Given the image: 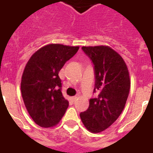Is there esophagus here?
Masks as SVG:
<instances>
[{"label": "esophagus", "instance_id": "obj_1", "mask_svg": "<svg viewBox=\"0 0 153 153\" xmlns=\"http://www.w3.org/2000/svg\"><path fill=\"white\" fill-rule=\"evenodd\" d=\"M76 98H77V97H76V96H74V97H73L71 99H72V100L74 102V101L76 100Z\"/></svg>", "mask_w": 153, "mask_h": 153}]
</instances>
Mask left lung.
I'll use <instances>...</instances> for the list:
<instances>
[{
    "label": "left lung",
    "instance_id": "obj_1",
    "mask_svg": "<svg viewBox=\"0 0 153 153\" xmlns=\"http://www.w3.org/2000/svg\"><path fill=\"white\" fill-rule=\"evenodd\" d=\"M94 67L97 97L90 100V106L79 117L86 129L93 133L109 127L122 113L130 89V79L123 59L106 46L82 47Z\"/></svg>",
    "mask_w": 153,
    "mask_h": 153
}]
</instances>
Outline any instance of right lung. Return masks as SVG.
<instances>
[{
  "label": "right lung",
  "mask_w": 153,
  "mask_h": 153,
  "mask_svg": "<svg viewBox=\"0 0 153 153\" xmlns=\"http://www.w3.org/2000/svg\"><path fill=\"white\" fill-rule=\"evenodd\" d=\"M78 50L79 47L49 44L35 52L26 64L21 93L30 116L40 126L48 128L57 124L68 107L58 74Z\"/></svg>",
  "instance_id": "right-lung-1"
}]
</instances>
